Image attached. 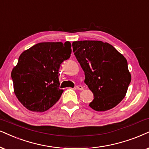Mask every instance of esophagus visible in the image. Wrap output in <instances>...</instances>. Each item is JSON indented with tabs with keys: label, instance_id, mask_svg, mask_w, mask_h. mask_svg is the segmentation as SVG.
Here are the masks:
<instances>
[{
	"label": "esophagus",
	"instance_id": "obj_1",
	"mask_svg": "<svg viewBox=\"0 0 149 149\" xmlns=\"http://www.w3.org/2000/svg\"><path fill=\"white\" fill-rule=\"evenodd\" d=\"M76 88H77V89H78V90H83V86H81V85H78V86H76Z\"/></svg>",
	"mask_w": 149,
	"mask_h": 149
}]
</instances>
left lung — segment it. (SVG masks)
<instances>
[{
    "instance_id": "1",
    "label": "left lung",
    "mask_w": 149,
    "mask_h": 149,
    "mask_svg": "<svg viewBox=\"0 0 149 149\" xmlns=\"http://www.w3.org/2000/svg\"><path fill=\"white\" fill-rule=\"evenodd\" d=\"M72 47L84 72V83L93 93L89 107L105 111L117 106L131 80L127 59L111 45L102 41H75Z\"/></svg>"
}]
</instances>
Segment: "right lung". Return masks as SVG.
<instances>
[{"mask_svg": "<svg viewBox=\"0 0 149 149\" xmlns=\"http://www.w3.org/2000/svg\"><path fill=\"white\" fill-rule=\"evenodd\" d=\"M71 53L67 41L38 43L20 54L11 76L15 95L26 109L44 112L57 102L63 92L58 70Z\"/></svg>", "mask_w": 149, "mask_h": 149, "instance_id": "add662e5", "label": "right lung"}]
</instances>
